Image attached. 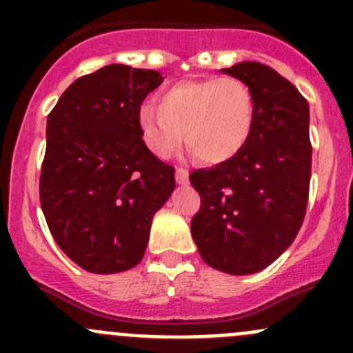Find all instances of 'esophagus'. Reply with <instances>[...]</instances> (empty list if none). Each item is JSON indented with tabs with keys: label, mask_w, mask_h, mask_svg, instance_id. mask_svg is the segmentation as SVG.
I'll return each instance as SVG.
<instances>
[{
	"label": "esophagus",
	"mask_w": 353,
	"mask_h": 353,
	"mask_svg": "<svg viewBox=\"0 0 353 353\" xmlns=\"http://www.w3.org/2000/svg\"><path fill=\"white\" fill-rule=\"evenodd\" d=\"M176 181H177V184H181V186H184V184L190 183V172H188V169H184V167H177Z\"/></svg>",
	"instance_id": "34e87169"
}]
</instances>
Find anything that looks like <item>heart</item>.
Listing matches in <instances>:
<instances>
[{
	"instance_id": "b5f03b06",
	"label": "heart",
	"mask_w": 353,
	"mask_h": 353,
	"mask_svg": "<svg viewBox=\"0 0 353 353\" xmlns=\"http://www.w3.org/2000/svg\"><path fill=\"white\" fill-rule=\"evenodd\" d=\"M157 104L140 109L141 133L155 155L167 159L186 141L201 162L220 163L239 154L254 126L251 88L234 77L181 80L163 87Z\"/></svg>"
}]
</instances>
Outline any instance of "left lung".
I'll list each match as a JSON object with an SVG mask.
<instances>
[{"mask_svg":"<svg viewBox=\"0 0 353 353\" xmlns=\"http://www.w3.org/2000/svg\"><path fill=\"white\" fill-rule=\"evenodd\" d=\"M223 73L251 88L254 126L236 157L190 174L201 198L191 234L206 265L249 275L272 265L304 222L312 155L309 104L261 63H237Z\"/></svg>","mask_w":353,"mask_h":353,"instance_id":"8db88e82","label":"left lung"}]
</instances>
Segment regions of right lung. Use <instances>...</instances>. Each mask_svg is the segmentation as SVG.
Here are the masks:
<instances>
[{
    "mask_svg": "<svg viewBox=\"0 0 353 353\" xmlns=\"http://www.w3.org/2000/svg\"><path fill=\"white\" fill-rule=\"evenodd\" d=\"M162 81L155 70L104 66L74 80L48 116L42 212L61 251L90 273L137 266L176 188L174 167L148 150L138 121Z\"/></svg>",
    "mask_w": 353,
    "mask_h": 353,
    "instance_id": "add662e5",
    "label": "right lung"
}]
</instances>
